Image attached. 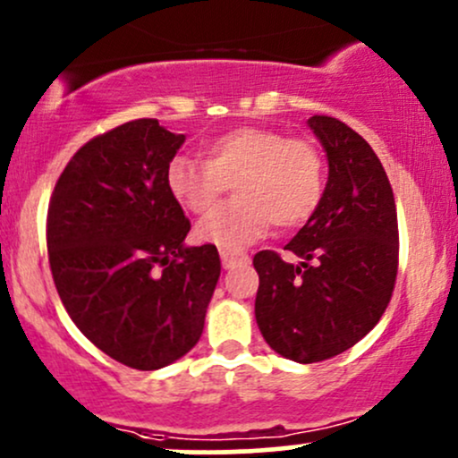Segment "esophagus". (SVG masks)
<instances>
[{"mask_svg":"<svg viewBox=\"0 0 458 458\" xmlns=\"http://www.w3.org/2000/svg\"><path fill=\"white\" fill-rule=\"evenodd\" d=\"M219 256H221V265H224L225 269L234 267V265H243L250 260V256L245 252H230V250H219Z\"/></svg>","mask_w":458,"mask_h":458,"instance_id":"34e87169","label":"esophagus"}]
</instances>
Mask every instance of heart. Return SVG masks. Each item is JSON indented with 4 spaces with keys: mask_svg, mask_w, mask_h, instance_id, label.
I'll return each mask as SVG.
<instances>
[{
    "mask_svg": "<svg viewBox=\"0 0 458 458\" xmlns=\"http://www.w3.org/2000/svg\"><path fill=\"white\" fill-rule=\"evenodd\" d=\"M204 160L174 156L165 169L169 195L191 215L208 210L230 184L237 198L199 219L195 237L239 250L269 230L298 228L318 213L326 191V158L318 143L283 130L239 125L202 145Z\"/></svg>",
    "mask_w": 458,
    "mask_h": 458,
    "instance_id": "1",
    "label": "heart"
}]
</instances>
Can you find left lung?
Listing matches in <instances>:
<instances>
[{"mask_svg": "<svg viewBox=\"0 0 458 458\" xmlns=\"http://www.w3.org/2000/svg\"><path fill=\"white\" fill-rule=\"evenodd\" d=\"M309 125L328 156L318 213L286 243L254 254L256 321L265 341L298 363H319L359 344L378 324L398 276L395 198L383 163L359 132L328 114Z\"/></svg>", "mask_w": 458, "mask_h": 458, "instance_id": "obj_1", "label": "left lung"}]
</instances>
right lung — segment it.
Segmentation results:
<instances>
[{
    "label": "right lung",
    "mask_w": 458,
    "mask_h": 458,
    "mask_svg": "<svg viewBox=\"0 0 458 458\" xmlns=\"http://www.w3.org/2000/svg\"><path fill=\"white\" fill-rule=\"evenodd\" d=\"M182 143L158 119L117 125L72 156L49 198V269L69 318L140 371L198 344L221 271L213 243L184 248L191 221L165 184Z\"/></svg>",
    "instance_id": "obj_1"
}]
</instances>
